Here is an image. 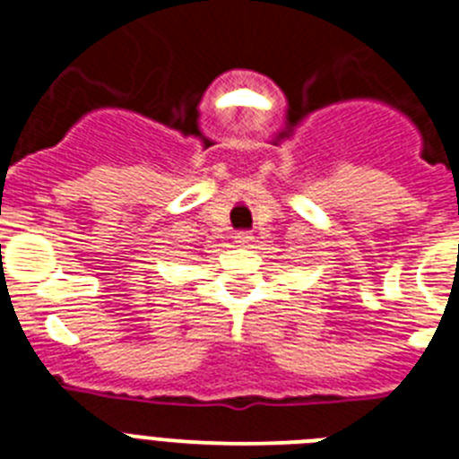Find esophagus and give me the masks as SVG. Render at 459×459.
I'll return each instance as SVG.
<instances>
[{"label": "esophagus", "instance_id": "esophagus-1", "mask_svg": "<svg viewBox=\"0 0 459 459\" xmlns=\"http://www.w3.org/2000/svg\"><path fill=\"white\" fill-rule=\"evenodd\" d=\"M234 238H237V243H241V246H250V243H253V237H250V232H238Z\"/></svg>", "mask_w": 459, "mask_h": 459}]
</instances>
